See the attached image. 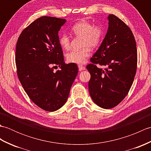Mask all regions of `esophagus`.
<instances>
[{
    "label": "esophagus",
    "mask_w": 151,
    "mask_h": 151,
    "mask_svg": "<svg viewBox=\"0 0 151 151\" xmlns=\"http://www.w3.org/2000/svg\"><path fill=\"white\" fill-rule=\"evenodd\" d=\"M78 69L79 70H85L86 69V67L84 66H83L82 65H78Z\"/></svg>",
    "instance_id": "esophagus-1"
}]
</instances>
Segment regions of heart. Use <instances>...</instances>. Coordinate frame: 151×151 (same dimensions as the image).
I'll return each instance as SVG.
<instances>
[{
    "label": "heart",
    "instance_id": "obj_1",
    "mask_svg": "<svg viewBox=\"0 0 151 151\" xmlns=\"http://www.w3.org/2000/svg\"><path fill=\"white\" fill-rule=\"evenodd\" d=\"M72 32L78 37H82V49L74 50L67 54L66 59L69 63H84L90 56L91 49H95L101 44L104 36V28L101 24H93L91 22L82 21L76 22L71 28ZM59 44L63 50L70 48V39L63 34L59 38Z\"/></svg>",
    "mask_w": 151,
    "mask_h": 151
}]
</instances>
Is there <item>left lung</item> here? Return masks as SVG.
<instances>
[{
  "mask_svg": "<svg viewBox=\"0 0 151 151\" xmlns=\"http://www.w3.org/2000/svg\"><path fill=\"white\" fill-rule=\"evenodd\" d=\"M108 19L106 35L86 66L91 75L89 94L95 104L104 109L116 106L127 95L137 62L136 43L130 28L114 14Z\"/></svg>",
  "mask_w": 151,
  "mask_h": 151,
  "instance_id": "8db88e82",
  "label": "left lung"
}]
</instances>
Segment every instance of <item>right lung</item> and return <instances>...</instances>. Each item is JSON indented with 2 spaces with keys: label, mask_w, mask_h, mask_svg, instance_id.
I'll list each match as a JSON object with an SVG mask.
<instances>
[{
  "label": "right lung",
  "mask_w": 151,
  "mask_h": 151,
  "mask_svg": "<svg viewBox=\"0 0 151 151\" xmlns=\"http://www.w3.org/2000/svg\"><path fill=\"white\" fill-rule=\"evenodd\" d=\"M65 19L42 16L22 30L15 50L19 81L34 103L54 111L65 104L78 72L75 63L63 62L58 32ZM60 69L53 70L55 66Z\"/></svg>",
  "instance_id": "add662e5"
}]
</instances>
